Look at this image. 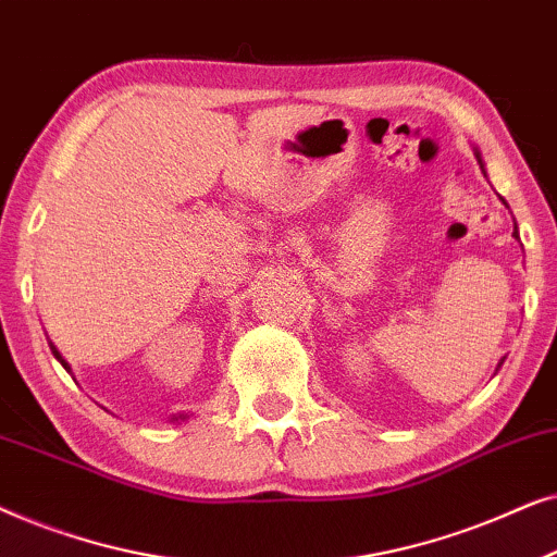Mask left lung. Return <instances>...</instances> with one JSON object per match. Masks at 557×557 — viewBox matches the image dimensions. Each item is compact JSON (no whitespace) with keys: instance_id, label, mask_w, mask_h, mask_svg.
I'll return each instance as SVG.
<instances>
[{"instance_id":"8db88e82","label":"left lung","mask_w":557,"mask_h":557,"mask_svg":"<svg viewBox=\"0 0 557 557\" xmlns=\"http://www.w3.org/2000/svg\"><path fill=\"white\" fill-rule=\"evenodd\" d=\"M474 154H476V162H479V166H482V172H484V162H482V154H479V151H474ZM484 174H486V172H484ZM502 202H505V200H502ZM505 205H507V202H505ZM512 235H515V238H520V233H517V225H515V233H512ZM502 362H505V360H502ZM502 362H499V364H502ZM499 364H497V368H499Z\"/></svg>"}]
</instances>
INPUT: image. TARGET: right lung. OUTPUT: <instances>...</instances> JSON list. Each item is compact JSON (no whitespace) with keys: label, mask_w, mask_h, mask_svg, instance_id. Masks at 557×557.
Here are the masks:
<instances>
[{"label":"right lung","mask_w":557,"mask_h":557,"mask_svg":"<svg viewBox=\"0 0 557 557\" xmlns=\"http://www.w3.org/2000/svg\"><path fill=\"white\" fill-rule=\"evenodd\" d=\"M50 349H52V355H55V357H58V360H60V364H63V368H65L67 372H71V364H67V362L63 360V355H60V352H58V347H55V345H52V342H50ZM185 418H189V416H187V413H177V416H172V418H170V423L185 421Z\"/></svg>","instance_id":"obj_1"}]
</instances>
